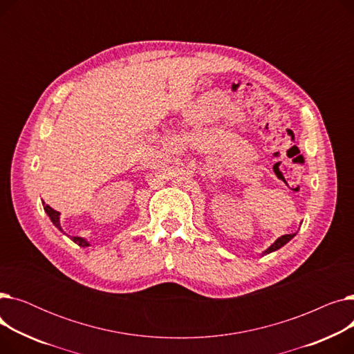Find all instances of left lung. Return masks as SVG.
<instances>
[{"mask_svg":"<svg viewBox=\"0 0 354 354\" xmlns=\"http://www.w3.org/2000/svg\"><path fill=\"white\" fill-rule=\"evenodd\" d=\"M295 236V234H287V235H283V236H280V238H277L274 243L263 252V257L264 255H267V254H270V252H274V251H277V250H280L281 247H284L290 239H292Z\"/></svg>","mask_w":354,"mask_h":354,"instance_id":"left-lung-1","label":"left lung"}]
</instances>
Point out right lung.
<instances>
[{
    "label": "right lung",
    "instance_id": "obj_1",
    "mask_svg": "<svg viewBox=\"0 0 354 354\" xmlns=\"http://www.w3.org/2000/svg\"><path fill=\"white\" fill-rule=\"evenodd\" d=\"M43 207H44V211H46V214L48 215V218L51 219V222H53V225L55 227V228H59L63 234H66L64 231H63V228H62V225H60V212L59 211H54L51 207H48V205H46V203L43 202ZM73 243H76L77 245H80V247H83V248H86V247H88L90 245V243L87 239H84V238H82V236H71L70 238Z\"/></svg>",
    "mask_w": 354,
    "mask_h": 354
}]
</instances>
